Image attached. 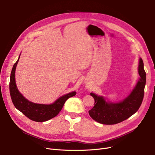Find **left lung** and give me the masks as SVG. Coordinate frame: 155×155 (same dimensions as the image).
Here are the masks:
<instances>
[{
  "label": "left lung",
  "mask_w": 155,
  "mask_h": 155,
  "mask_svg": "<svg viewBox=\"0 0 155 155\" xmlns=\"http://www.w3.org/2000/svg\"><path fill=\"white\" fill-rule=\"evenodd\" d=\"M139 74L140 78L136 87L120 103H107L103 97L91 93L95 102L94 107L89 111L90 117L100 124L113 125L123 122L137 112L143 102L146 85V72L141 58L139 59Z\"/></svg>",
  "instance_id": "left-lung-1"
}]
</instances>
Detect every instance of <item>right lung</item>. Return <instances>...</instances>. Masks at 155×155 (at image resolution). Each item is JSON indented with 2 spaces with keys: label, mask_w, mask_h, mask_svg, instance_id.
<instances>
[{
  "label": "right lung",
  "mask_w": 155,
  "mask_h": 155,
  "mask_svg": "<svg viewBox=\"0 0 155 155\" xmlns=\"http://www.w3.org/2000/svg\"><path fill=\"white\" fill-rule=\"evenodd\" d=\"M19 57L13 65L10 77L9 91L13 104L16 109L24 114L26 117L35 122H45L55 117L62 110L66 101L75 96L76 92H72L59 97L52 104H40L29 101L19 93L16 85L15 70Z\"/></svg>",
  "instance_id": "1"
}]
</instances>
